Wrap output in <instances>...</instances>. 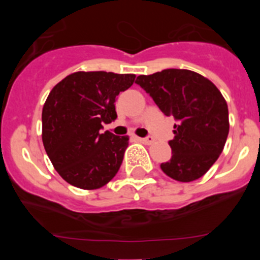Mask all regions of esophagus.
<instances>
[{"mask_svg": "<svg viewBox=\"0 0 260 260\" xmlns=\"http://www.w3.org/2000/svg\"><path fill=\"white\" fill-rule=\"evenodd\" d=\"M138 140L141 141L142 143H145V145H152V143L154 142V140L152 137H146V138H138Z\"/></svg>", "mask_w": 260, "mask_h": 260, "instance_id": "1", "label": "esophagus"}]
</instances>
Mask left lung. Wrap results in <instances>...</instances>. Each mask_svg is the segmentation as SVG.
<instances>
[{
	"instance_id": "1",
	"label": "left lung",
	"mask_w": 260,
	"mask_h": 260,
	"mask_svg": "<svg viewBox=\"0 0 260 260\" xmlns=\"http://www.w3.org/2000/svg\"><path fill=\"white\" fill-rule=\"evenodd\" d=\"M136 83L152 96L165 115L177 120L170 161L161 164L180 182L203 177L219 158L229 133V111L215 84L186 69H165L140 75Z\"/></svg>"
}]
</instances>
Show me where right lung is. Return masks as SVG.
Listing matches in <instances>:
<instances>
[{
  "label": "right lung",
  "mask_w": 260,
  "mask_h": 260,
  "mask_svg": "<svg viewBox=\"0 0 260 260\" xmlns=\"http://www.w3.org/2000/svg\"><path fill=\"white\" fill-rule=\"evenodd\" d=\"M135 78L77 72L51 89L43 108V143L54 169L68 183L95 190L117 175L129 137L101 129L103 123L117 118L115 98Z\"/></svg>",
  "instance_id": "obj_1"
}]
</instances>
